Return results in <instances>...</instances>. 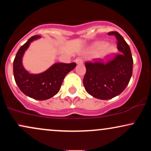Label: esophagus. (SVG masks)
<instances>
[{
  "instance_id": "esophagus-1",
  "label": "esophagus",
  "mask_w": 151,
  "mask_h": 151,
  "mask_svg": "<svg viewBox=\"0 0 151 151\" xmlns=\"http://www.w3.org/2000/svg\"><path fill=\"white\" fill-rule=\"evenodd\" d=\"M75 62L77 64H79H79H82L83 63V60L81 58H77L75 60Z\"/></svg>"
}]
</instances>
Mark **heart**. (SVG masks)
Wrapping results in <instances>:
<instances>
[{
  "label": "heart",
  "instance_id": "b5f03b06",
  "mask_svg": "<svg viewBox=\"0 0 151 151\" xmlns=\"http://www.w3.org/2000/svg\"><path fill=\"white\" fill-rule=\"evenodd\" d=\"M102 52V55H106L108 54L111 53L114 51L113 47L109 46V44L106 42H98L93 46L92 53L96 54L99 52Z\"/></svg>",
  "mask_w": 151,
  "mask_h": 151
}]
</instances>
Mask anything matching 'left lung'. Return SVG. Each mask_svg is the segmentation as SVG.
I'll list each match as a JSON object with an SVG mask.
<instances>
[{"instance_id": "obj_1", "label": "left lung", "mask_w": 151, "mask_h": 151, "mask_svg": "<svg viewBox=\"0 0 151 151\" xmlns=\"http://www.w3.org/2000/svg\"><path fill=\"white\" fill-rule=\"evenodd\" d=\"M117 40V49L120 53L105 62L96 59L86 62V72L83 79L87 93L99 99L107 100L118 96L126 89L133 72V58L129 45L118 32L108 33Z\"/></svg>"}]
</instances>
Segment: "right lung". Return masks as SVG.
<instances>
[{"label":"right lung","mask_w":151,"mask_h":151,"mask_svg":"<svg viewBox=\"0 0 151 151\" xmlns=\"http://www.w3.org/2000/svg\"><path fill=\"white\" fill-rule=\"evenodd\" d=\"M40 37V35L32 36L20 47L13 61V74L19 89L26 96L37 100H46L59 92L64 78L77 64L55 63L41 74L28 73L22 66V56L30 42Z\"/></svg>","instance_id":"right-lung-1"}]
</instances>
